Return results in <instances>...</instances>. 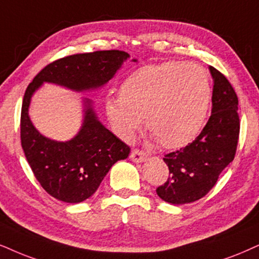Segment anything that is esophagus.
Returning <instances> with one entry per match:
<instances>
[{"label": "esophagus", "instance_id": "34e87169", "mask_svg": "<svg viewBox=\"0 0 259 259\" xmlns=\"http://www.w3.org/2000/svg\"><path fill=\"white\" fill-rule=\"evenodd\" d=\"M130 159H132V161H134V162L140 163V162L146 161L147 155H146V153H143V152H141V150L136 149V150H133L132 154H130Z\"/></svg>", "mask_w": 259, "mask_h": 259}]
</instances>
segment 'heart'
<instances>
[{"label": "heart", "mask_w": 259, "mask_h": 259, "mask_svg": "<svg viewBox=\"0 0 259 259\" xmlns=\"http://www.w3.org/2000/svg\"><path fill=\"white\" fill-rule=\"evenodd\" d=\"M211 99L208 74L194 63L165 62L130 74L119 97H109L105 112L114 133L130 141L146 126L161 146L182 148L192 142L207 118Z\"/></svg>", "instance_id": "heart-1"}]
</instances>
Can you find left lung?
Returning a JSON list of instances; mask_svg holds the SVG:
<instances>
[{
	"mask_svg": "<svg viewBox=\"0 0 259 259\" xmlns=\"http://www.w3.org/2000/svg\"><path fill=\"white\" fill-rule=\"evenodd\" d=\"M212 77L211 114L192 143L165 155L169 177L156 194L171 204L202 198L217 184L219 176L233 161L239 129L238 97L220 71L209 67Z\"/></svg>",
	"mask_w": 259,
	"mask_h": 259,
	"instance_id": "1",
	"label": "left lung"
}]
</instances>
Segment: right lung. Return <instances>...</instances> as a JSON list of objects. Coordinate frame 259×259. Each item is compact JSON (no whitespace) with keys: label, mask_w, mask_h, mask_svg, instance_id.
<instances>
[{"label":"right lung","mask_w":259,"mask_h":259,"mask_svg":"<svg viewBox=\"0 0 259 259\" xmlns=\"http://www.w3.org/2000/svg\"><path fill=\"white\" fill-rule=\"evenodd\" d=\"M129 58L119 50L73 55L47 65L28 84L21 109V146L35 178L52 197L65 203L90 198L114 163L129 156L130 148L100 122L90 98L81 99L82 124L76 135L68 141L49 139L29 118L32 97L44 83L76 93L100 90Z\"/></svg>","instance_id":"obj_1"}]
</instances>
